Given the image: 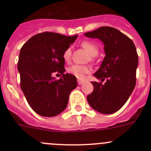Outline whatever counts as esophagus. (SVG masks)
<instances>
[{"mask_svg":"<svg viewBox=\"0 0 151 151\" xmlns=\"http://www.w3.org/2000/svg\"><path fill=\"white\" fill-rule=\"evenodd\" d=\"M77 83H78V85H82L83 83H84V82H83V80H77Z\"/></svg>","mask_w":151,"mask_h":151,"instance_id":"obj_1","label":"esophagus"}]
</instances>
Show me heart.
<instances>
[{"label": "heart", "instance_id": "b5f03b06", "mask_svg": "<svg viewBox=\"0 0 151 151\" xmlns=\"http://www.w3.org/2000/svg\"><path fill=\"white\" fill-rule=\"evenodd\" d=\"M82 47L89 53L90 55L96 56L99 52V49L96 45L89 41H84L81 44ZM71 47H67L63 53V58L65 61L68 62L71 59ZM68 72L73 74L79 79H83L85 74H90L91 72V68L88 66L85 65L74 64L68 68Z\"/></svg>", "mask_w": 151, "mask_h": 151}]
</instances>
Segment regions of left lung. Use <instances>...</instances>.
Masks as SVG:
<instances>
[{
  "instance_id": "1",
  "label": "left lung",
  "mask_w": 151,
  "mask_h": 151,
  "mask_svg": "<svg viewBox=\"0 0 151 151\" xmlns=\"http://www.w3.org/2000/svg\"><path fill=\"white\" fill-rule=\"evenodd\" d=\"M104 43V57L93 74L102 83L91 82L93 91L87 97L90 106L102 114L119 110L129 99L136 85L138 55L132 39L112 27H101L84 33Z\"/></svg>"
}]
</instances>
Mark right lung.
<instances>
[{
  "mask_svg": "<svg viewBox=\"0 0 151 151\" xmlns=\"http://www.w3.org/2000/svg\"><path fill=\"white\" fill-rule=\"evenodd\" d=\"M77 38L52 32L32 36L19 55L17 69L20 88L34 112L44 117H54L66 109L69 94L77 88L75 76L64 74L63 53ZM55 72L62 77L56 80Z\"/></svg>",
  "mask_w": 151,
  "mask_h": 151,
  "instance_id": "add662e5",
  "label": "right lung"
}]
</instances>
